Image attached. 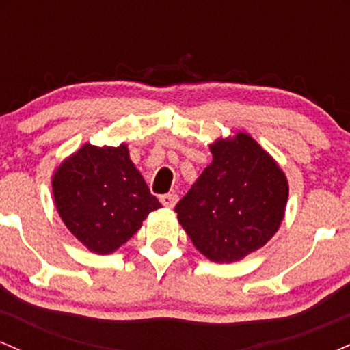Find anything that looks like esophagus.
<instances>
[{
    "instance_id": "esophagus-1",
    "label": "esophagus",
    "mask_w": 350,
    "mask_h": 350,
    "mask_svg": "<svg viewBox=\"0 0 350 350\" xmlns=\"http://www.w3.org/2000/svg\"><path fill=\"white\" fill-rule=\"evenodd\" d=\"M159 200H161L164 207L172 208L176 206V202H178V194H163L161 198H159Z\"/></svg>"
}]
</instances>
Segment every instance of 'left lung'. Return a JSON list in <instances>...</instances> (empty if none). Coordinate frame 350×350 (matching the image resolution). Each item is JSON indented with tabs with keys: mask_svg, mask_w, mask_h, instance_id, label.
Segmentation results:
<instances>
[{
	"mask_svg": "<svg viewBox=\"0 0 350 350\" xmlns=\"http://www.w3.org/2000/svg\"><path fill=\"white\" fill-rule=\"evenodd\" d=\"M211 151L212 163L174 211L200 253L212 262L230 263L258 250L278 230L288 183L248 135L217 142Z\"/></svg>",
	"mask_w": 350,
	"mask_h": 350,
	"instance_id": "8db88e82",
	"label": "left lung"
}]
</instances>
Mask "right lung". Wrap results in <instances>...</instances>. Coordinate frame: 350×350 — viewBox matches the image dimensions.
<instances>
[{"mask_svg":"<svg viewBox=\"0 0 350 350\" xmlns=\"http://www.w3.org/2000/svg\"><path fill=\"white\" fill-rule=\"evenodd\" d=\"M52 191L67 228L100 255L130 240L148 214L161 207L131 163L126 144L82 146L60 164Z\"/></svg>","mask_w":350,"mask_h":350,"instance_id":"add662e5","label":"right lung"}]
</instances>
